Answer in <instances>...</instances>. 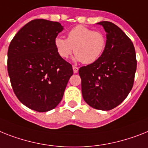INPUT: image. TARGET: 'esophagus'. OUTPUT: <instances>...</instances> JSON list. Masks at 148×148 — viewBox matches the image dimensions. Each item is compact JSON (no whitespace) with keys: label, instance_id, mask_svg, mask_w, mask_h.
I'll return each mask as SVG.
<instances>
[{"label":"esophagus","instance_id":"34e87169","mask_svg":"<svg viewBox=\"0 0 148 148\" xmlns=\"http://www.w3.org/2000/svg\"><path fill=\"white\" fill-rule=\"evenodd\" d=\"M73 72H74V73H78V71H79V68L77 66H73Z\"/></svg>","mask_w":148,"mask_h":148}]
</instances>
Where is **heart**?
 <instances>
[{"mask_svg": "<svg viewBox=\"0 0 148 148\" xmlns=\"http://www.w3.org/2000/svg\"><path fill=\"white\" fill-rule=\"evenodd\" d=\"M54 45L58 54L68 59L75 52V60L91 64L101 57L106 47V38L101 32L77 25L68 32L67 39L57 37Z\"/></svg>", "mask_w": 148, "mask_h": 148, "instance_id": "1", "label": "heart"}]
</instances>
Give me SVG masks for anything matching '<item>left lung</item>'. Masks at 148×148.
<instances>
[{
	"instance_id": "obj_1",
	"label": "left lung",
	"mask_w": 148,
	"mask_h": 148,
	"mask_svg": "<svg viewBox=\"0 0 148 148\" xmlns=\"http://www.w3.org/2000/svg\"><path fill=\"white\" fill-rule=\"evenodd\" d=\"M107 32L104 51L96 62L79 69L82 93L89 106L110 110L123 102L134 84L137 68L131 39L113 23L100 22Z\"/></svg>"
}]
</instances>
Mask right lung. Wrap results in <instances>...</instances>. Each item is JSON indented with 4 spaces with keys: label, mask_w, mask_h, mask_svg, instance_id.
Segmentation results:
<instances>
[{
    "label": "right lung",
    "mask_w": 148,
    "mask_h": 148,
    "mask_svg": "<svg viewBox=\"0 0 148 148\" xmlns=\"http://www.w3.org/2000/svg\"><path fill=\"white\" fill-rule=\"evenodd\" d=\"M63 27L58 22L34 19L16 34L7 52V71L13 90L22 103L47 112L57 107L73 75L70 63L54 45Z\"/></svg>",
    "instance_id": "add662e5"
}]
</instances>
